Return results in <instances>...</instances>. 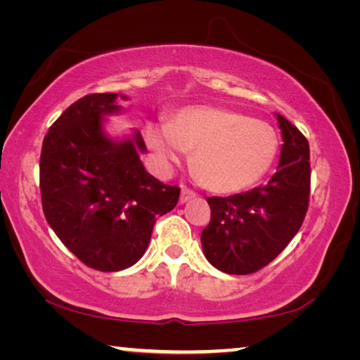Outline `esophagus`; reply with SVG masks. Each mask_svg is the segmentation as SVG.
Here are the masks:
<instances>
[{
	"label": "esophagus",
	"mask_w": 360,
	"mask_h": 360,
	"mask_svg": "<svg viewBox=\"0 0 360 360\" xmlns=\"http://www.w3.org/2000/svg\"><path fill=\"white\" fill-rule=\"evenodd\" d=\"M195 197H197V193H195V192L192 191V188L182 187L179 202H181V203H186V202H188V200H192V198H195Z\"/></svg>",
	"instance_id": "obj_1"
}]
</instances>
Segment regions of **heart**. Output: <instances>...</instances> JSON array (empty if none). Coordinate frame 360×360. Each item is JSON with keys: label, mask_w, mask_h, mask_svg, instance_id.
Wrapping results in <instances>:
<instances>
[{"label": "heart", "mask_w": 360, "mask_h": 360, "mask_svg": "<svg viewBox=\"0 0 360 360\" xmlns=\"http://www.w3.org/2000/svg\"><path fill=\"white\" fill-rule=\"evenodd\" d=\"M144 139L162 172L193 150V168L214 192H238L270 169L278 136L265 120L225 108L198 106L176 112L168 124H149Z\"/></svg>", "instance_id": "heart-1"}]
</instances>
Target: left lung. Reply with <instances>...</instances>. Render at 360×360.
Listing matches in <instances>:
<instances>
[{
    "instance_id": "left-lung-1",
    "label": "left lung",
    "mask_w": 360,
    "mask_h": 360,
    "mask_svg": "<svg viewBox=\"0 0 360 360\" xmlns=\"http://www.w3.org/2000/svg\"><path fill=\"white\" fill-rule=\"evenodd\" d=\"M283 133L279 167L268 184L230 197H208L210 224L202 246L212 266L229 275H249L281 254L300 230L311 192L309 144L278 114Z\"/></svg>"
}]
</instances>
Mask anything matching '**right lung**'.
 Wrapping results in <instances>:
<instances>
[{"label": "right lung", "instance_id": "1", "mask_svg": "<svg viewBox=\"0 0 360 360\" xmlns=\"http://www.w3.org/2000/svg\"><path fill=\"white\" fill-rule=\"evenodd\" d=\"M117 94H90L53 122L42 141L39 188L46 221L90 268L125 270L143 257L158 216L179 200L178 186L146 172L141 133L111 141L103 115L119 111Z\"/></svg>", "mask_w": 360, "mask_h": 360}]
</instances>
